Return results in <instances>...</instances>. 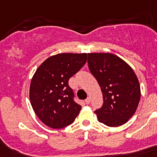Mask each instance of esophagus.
Segmentation results:
<instances>
[{"mask_svg": "<svg viewBox=\"0 0 157 157\" xmlns=\"http://www.w3.org/2000/svg\"><path fill=\"white\" fill-rule=\"evenodd\" d=\"M85 103H86V104H90V98H87L85 100Z\"/></svg>", "mask_w": 157, "mask_h": 157, "instance_id": "obj_1", "label": "esophagus"}]
</instances>
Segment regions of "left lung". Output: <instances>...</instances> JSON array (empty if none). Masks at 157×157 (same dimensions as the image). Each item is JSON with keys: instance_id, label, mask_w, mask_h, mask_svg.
Masks as SVG:
<instances>
[{"instance_id": "8db88e82", "label": "left lung", "mask_w": 157, "mask_h": 157, "mask_svg": "<svg viewBox=\"0 0 157 157\" xmlns=\"http://www.w3.org/2000/svg\"><path fill=\"white\" fill-rule=\"evenodd\" d=\"M88 65L98 82L103 105L95 111L108 127L125 124L136 113L140 100V85L132 67L111 53H88Z\"/></svg>"}]
</instances>
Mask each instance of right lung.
<instances>
[{"label":"right lung","mask_w":157,"mask_h":157,"mask_svg":"<svg viewBox=\"0 0 157 157\" xmlns=\"http://www.w3.org/2000/svg\"><path fill=\"white\" fill-rule=\"evenodd\" d=\"M87 60V53H59L48 57L37 68L30 85L34 113L48 127L60 129L72 124L81 105L73 101L68 80Z\"/></svg>","instance_id":"1"}]
</instances>
